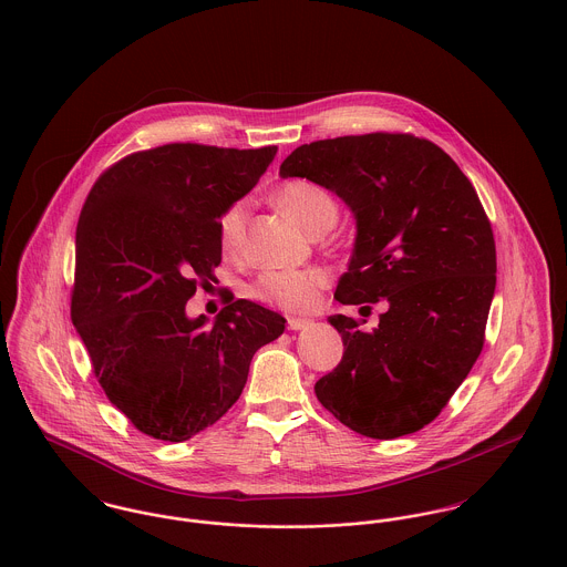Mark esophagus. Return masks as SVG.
<instances>
[{
  "label": "esophagus",
  "mask_w": 567,
  "mask_h": 567,
  "mask_svg": "<svg viewBox=\"0 0 567 567\" xmlns=\"http://www.w3.org/2000/svg\"><path fill=\"white\" fill-rule=\"evenodd\" d=\"M308 324H312L310 319H299V317H290V319H288V327H290V329H295V331H299V329H306Z\"/></svg>",
  "instance_id": "1"
}]
</instances>
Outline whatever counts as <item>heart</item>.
Returning <instances> with one entry per match:
<instances>
[{
  "mask_svg": "<svg viewBox=\"0 0 567 567\" xmlns=\"http://www.w3.org/2000/svg\"><path fill=\"white\" fill-rule=\"evenodd\" d=\"M275 203L306 234L315 238L323 236L338 220V205L333 196L321 185L306 178L284 183L275 192ZM248 212L250 203L246 198H240L225 207L218 218V240L227 255H238L244 248ZM324 281L327 277L323 270L317 268L268 270L255 281L252 297L281 310L306 312L317 306L319 290L323 288Z\"/></svg>",
  "mask_w": 567,
  "mask_h": 567,
  "instance_id": "heart-1",
  "label": "heart"
}]
</instances>
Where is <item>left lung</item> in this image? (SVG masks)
I'll list each match as a JSON object with an SVG mask.
<instances>
[{
	"instance_id": "obj_1",
	"label": "left lung",
	"mask_w": 567,
	"mask_h": 567,
	"mask_svg": "<svg viewBox=\"0 0 567 567\" xmlns=\"http://www.w3.org/2000/svg\"><path fill=\"white\" fill-rule=\"evenodd\" d=\"M279 174L340 196L355 244L336 288L342 306L386 301L380 324L342 315L340 364L315 393L347 427L398 439L434 421L485 344L495 243L481 198L447 153L408 133H369L299 146ZM364 317V315H362Z\"/></svg>"
}]
</instances>
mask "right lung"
I'll return each instance as SVG.
<instances>
[{
  "mask_svg": "<svg viewBox=\"0 0 567 567\" xmlns=\"http://www.w3.org/2000/svg\"><path fill=\"white\" fill-rule=\"evenodd\" d=\"M275 155L165 144L111 165L82 205L72 321L109 402L153 439L181 443L214 425L240 400L255 351L286 329L234 295L214 324L185 315L223 259V209Z\"/></svg>",
  "mask_w": 567,
  "mask_h": 567,
  "instance_id": "obj_1",
  "label": "right lung"
}]
</instances>
